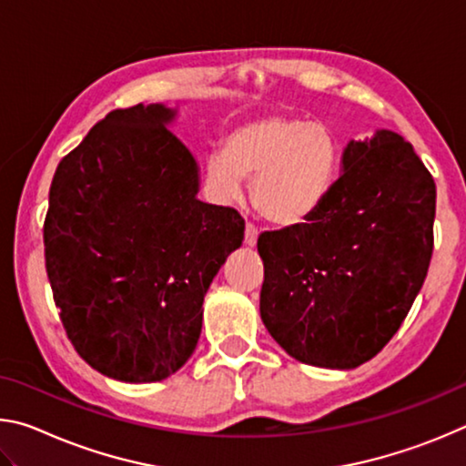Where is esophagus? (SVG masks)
<instances>
[{
	"label": "esophagus",
	"instance_id": "34e87169",
	"mask_svg": "<svg viewBox=\"0 0 466 466\" xmlns=\"http://www.w3.org/2000/svg\"><path fill=\"white\" fill-rule=\"evenodd\" d=\"M258 238V230L250 222H247V228H244V244L247 247H255Z\"/></svg>",
	"mask_w": 466,
	"mask_h": 466
}]
</instances>
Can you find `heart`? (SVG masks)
Instances as JSON below:
<instances>
[{
	"label": "heart",
	"instance_id": "b5f03b06",
	"mask_svg": "<svg viewBox=\"0 0 466 466\" xmlns=\"http://www.w3.org/2000/svg\"><path fill=\"white\" fill-rule=\"evenodd\" d=\"M339 146L322 123L265 115L242 123L205 157V178L219 201H238L247 178L258 216L299 226L317 214L335 183Z\"/></svg>",
	"mask_w": 466,
	"mask_h": 466
}]
</instances>
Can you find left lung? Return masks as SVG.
Segmentation results:
<instances>
[{
	"label": "left lung",
	"mask_w": 466,
	"mask_h": 466,
	"mask_svg": "<svg viewBox=\"0 0 466 466\" xmlns=\"http://www.w3.org/2000/svg\"><path fill=\"white\" fill-rule=\"evenodd\" d=\"M309 222L263 232L261 319L291 358L350 370L403 325L428 275L436 183L413 146L380 129L350 141Z\"/></svg>",
	"instance_id": "1"
}]
</instances>
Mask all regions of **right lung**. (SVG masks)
Instances as JSON below:
<instances>
[{
  "label": "right lung",
  "instance_id": "right-lung-1",
  "mask_svg": "<svg viewBox=\"0 0 466 466\" xmlns=\"http://www.w3.org/2000/svg\"><path fill=\"white\" fill-rule=\"evenodd\" d=\"M164 105L116 108L55 170L45 263L84 361L121 382H157L191 358L203 298L242 244L238 211L197 199L199 167Z\"/></svg>",
  "mask_w": 466,
  "mask_h": 466
}]
</instances>
